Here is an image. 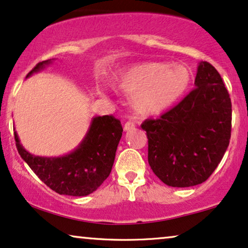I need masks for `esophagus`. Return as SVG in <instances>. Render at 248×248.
I'll return each mask as SVG.
<instances>
[{"instance_id": "obj_1", "label": "esophagus", "mask_w": 248, "mask_h": 248, "mask_svg": "<svg viewBox=\"0 0 248 248\" xmlns=\"http://www.w3.org/2000/svg\"><path fill=\"white\" fill-rule=\"evenodd\" d=\"M135 129V124L133 121H127L126 124H124V131H130Z\"/></svg>"}]
</instances>
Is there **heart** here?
I'll return each mask as SVG.
<instances>
[{
	"label": "heart",
	"mask_w": 248,
	"mask_h": 248,
	"mask_svg": "<svg viewBox=\"0 0 248 248\" xmlns=\"http://www.w3.org/2000/svg\"><path fill=\"white\" fill-rule=\"evenodd\" d=\"M190 72L184 64L144 62L119 72L111 79L115 92L130 95L129 104L143 117L170 110L186 93Z\"/></svg>",
	"instance_id": "1"
}]
</instances>
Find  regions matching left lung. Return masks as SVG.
<instances>
[{"label": "left lung", "mask_w": 248, "mask_h": 248, "mask_svg": "<svg viewBox=\"0 0 248 248\" xmlns=\"http://www.w3.org/2000/svg\"><path fill=\"white\" fill-rule=\"evenodd\" d=\"M195 87L177 107L141 124L148 138L151 169L171 187L204 183L229 145L232 101L209 62L197 65Z\"/></svg>", "instance_id": "obj_1"}]
</instances>
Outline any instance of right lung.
<instances>
[{
  "instance_id": "obj_1",
  "label": "right lung",
  "mask_w": 248,
  "mask_h": 248,
  "mask_svg": "<svg viewBox=\"0 0 248 248\" xmlns=\"http://www.w3.org/2000/svg\"><path fill=\"white\" fill-rule=\"evenodd\" d=\"M55 59L39 62L27 78L52 64ZM122 126L112 115L92 118L85 137L75 150L60 156H38L26 150L15 131L22 160L39 179L60 195L87 196L103 184L112 170Z\"/></svg>"
}]
</instances>
